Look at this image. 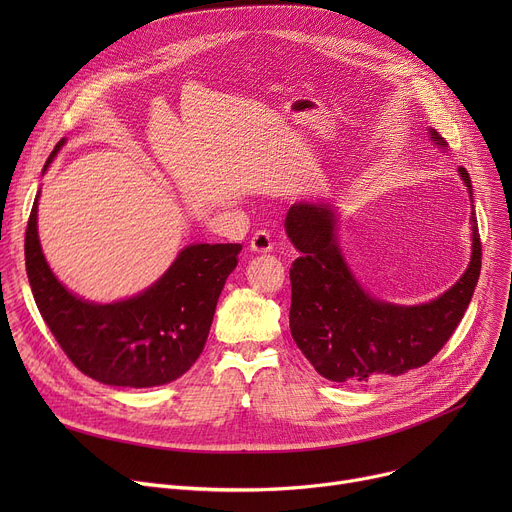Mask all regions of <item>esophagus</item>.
Segmentation results:
<instances>
[{
  "mask_svg": "<svg viewBox=\"0 0 512 512\" xmlns=\"http://www.w3.org/2000/svg\"><path fill=\"white\" fill-rule=\"evenodd\" d=\"M272 249H274V242H272V236L267 234L265 230H259V232H255L253 234V238H251V251L253 253H272Z\"/></svg>",
  "mask_w": 512,
  "mask_h": 512,
  "instance_id": "1",
  "label": "esophagus"
}]
</instances>
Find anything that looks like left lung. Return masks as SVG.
<instances>
[{
    "label": "left lung",
    "instance_id": "left-lung-1",
    "mask_svg": "<svg viewBox=\"0 0 512 512\" xmlns=\"http://www.w3.org/2000/svg\"><path fill=\"white\" fill-rule=\"evenodd\" d=\"M427 134L448 153L434 128H427ZM459 176L471 199V261L446 292L419 305L388 303L363 288L342 253L334 201L290 205L284 230L301 253L290 267V332L326 380L365 384L396 378L425 365L459 326L481 270L473 186L465 168H459Z\"/></svg>",
    "mask_w": 512,
    "mask_h": 512
}]
</instances>
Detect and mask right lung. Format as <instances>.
I'll return each mask as SVG.
<instances>
[{"label": "right lung", "mask_w": 512, "mask_h": 512, "mask_svg": "<svg viewBox=\"0 0 512 512\" xmlns=\"http://www.w3.org/2000/svg\"><path fill=\"white\" fill-rule=\"evenodd\" d=\"M62 139L47 157L49 170ZM24 236L29 276L41 317L68 359L89 378L118 388H153L178 380L199 359L215 305L238 263L240 245L195 242L180 249L168 270L132 297L95 303L68 290L43 255L37 211Z\"/></svg>", "instance_id": "right-lung-1"}]
</instances>
